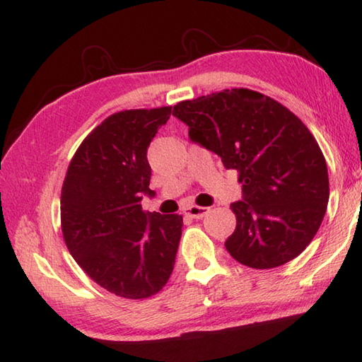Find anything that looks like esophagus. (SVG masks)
Instances as JSON below:
<instances>
[{"instance_id": "34e87169", "label": "esophagus", "mask_w": 362, "mask_h": 362, "mask_svg": "<svg viewBox=\"0 0 362 362\" xmlns=\"http://www.w3.org/2000/svg\"><path fill=\"white\" fill-rule=\"evenodd\" d=\"M183 214L189 216V218L199 220V218H204V216L209 214V209L207 207H199V206H189V207L183 210Z\"/></svg>"}]
</instances>
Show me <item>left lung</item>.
<instances>
[{
    "mask_svg": "<svg viewBox=\"0 0 362 362\" xmlns=\"http://www.w3.org/2000/svg\"><path fill=\"white\" fill-rule=\"evenodd\" d=\"M174 117L189 141L239 173L242 199L225 247L235 261L272 269L304 252L329 201L326 160L310 131L272 98L247 88L182 101Z\"/></svg>",
    "mask_w": 362,
    "mask_h": 362,
    "instance_id": "left-lung-1",
    "label": "left lung"
}]
</instances>
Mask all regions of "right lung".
Instances as JSON below:
<instances>
[{"label": "right lung", "instance_id": "obj_1", "mask_svg": "<svg viewBox=\"0 0 362 362\" xmlns=\"http://www.w3.org/2000/svg\"><path fill=\"white\" fill-rule=\"evenodd\" d=\"M173 107L123 110L85 137L62 188V231L72 258L104 290L144 299L168 284L180 215L144 212L152 168L147 148Z\"/></svg>", "mask_w": 362, "mask_h": 362}]
</instances>
